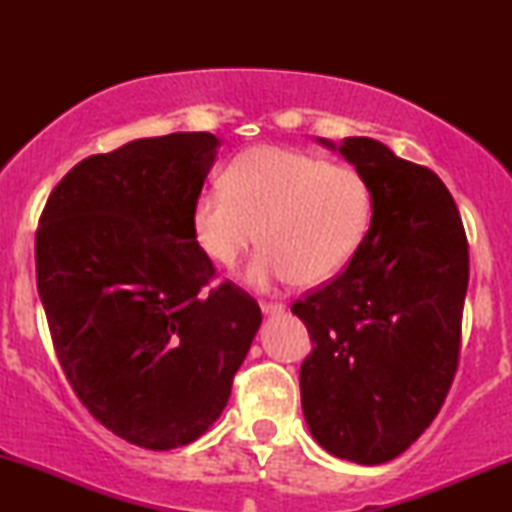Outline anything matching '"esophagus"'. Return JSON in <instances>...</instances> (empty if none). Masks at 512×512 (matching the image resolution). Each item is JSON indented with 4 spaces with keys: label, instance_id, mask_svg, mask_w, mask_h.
I'll list each match as a JSON object with an SVG mask.
<instances>
[{
    "label": "esophagus",
    "instance_id": "34e87169",
    "mask_svg": "<svg viewBox=\"0 0 512 512\" xmlns=\"http://www.w3.org/2000/svg\"><path fill=\"white\" fill-rule=\"evenodd\" d=\"M261 310H263V314H279V312H284V303H272V300H263Z\"/></svg>",
    "mask_w": 512,
    "mask_h": 512
}]
</instances>
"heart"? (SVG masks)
Wrapping results in <instances>:
<instances>
[{
	"mask_svg": "<svg viewBox=\"0 0 512 512\" xmlns=\"http://www.w3.org/2000/svg\"><path fill=\"white\" fill-rule=\"evenodd\" d=\"M223 186L195 200V237L223 268L240 263L258 240L268 244L249 270L256 286L335 277L361 249L373 219V191L356 167L296 149L240 153Z\"/></svg>",
	"mask_w": 512,
	"mask_h": 512,
	"instance_id": "heart-1",
	"label": "heart"
}]
</instances>
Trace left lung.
Masks as SVG:
<instances>
[{
	"label": "left lung",
	"instance_id": "obj_1",
	"mask_svg": "<svg viewBox=\"0 0 512 512\" xmlns=\"http://www.w3.org/2000/svg\"><path fill=\"white\" fill-rule=\"evenodd\" d=\"M340 153L368 179L373 219L347 268L291 305L312 340L300 398L326 452L375 466L429 429L452 387L468 240L429 167L370 137H345Z\"/></svg>",
	"mask_w": 512,
	"mask_h": 512
}]
</instances>
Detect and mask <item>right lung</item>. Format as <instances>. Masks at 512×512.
<instances>
[{
	"label": "right lung",
	"mask_w": 512,
	"mask_h": 512,
	"mask_svg": "<svg viewBox=\"0 0 512 512\" xmlns=\"http://www.w3.org/2000/svg\"><path fill=\"white\" fill-rule=\"evenodd\" d=\"M219 139L172 132L83 158L48 195L37 289L74 394L146 450L193 443L226 408L261 307L193 230Z\"/></svg>",
	"instance_id": "right-lung-1"
}]
</instances>
